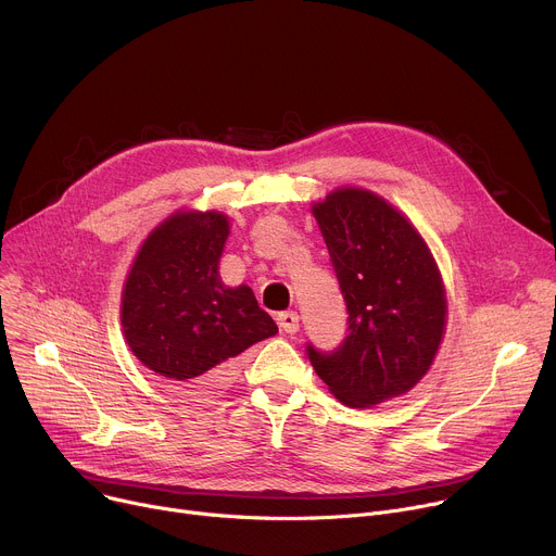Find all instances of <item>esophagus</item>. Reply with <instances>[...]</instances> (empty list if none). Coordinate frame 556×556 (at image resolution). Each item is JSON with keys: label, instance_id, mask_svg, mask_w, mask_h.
Listing matches in <instances>:
<instances>
[{"label": "esophagus", "instance_id": "obj_1", "mask_svg": "<svg viewBox=\"0 0 556 556\" xmlns=\"http://www.w3.org/2000/svg\"><path fill=\"white\" fill-rule=\"evenodd\" d=\"M277 324L286 334H294L299 330V314L296 312H279Z\"/></svg>", "mask_w": 556, "mask_h": 556}]
</instances>
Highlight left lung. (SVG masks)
Listing matches in <instances>:
<instances>
[{
    "label": "left lung",
    "instance_id": "obj_1",
    "mask_svg": "<svg viewBox=\"0 0 556 556\" xmlns=\"http://www.w3.org/2000/svg\"><path fill=\"white\" fill-rule=\"evenodd\" d=\"M348 307L332 352L307 343L319 378L348 407L409 391L431 367L446 319L435 262L403 213L363 189H339L314 206Z\"/></svg>",
    "mask_w": 556,
    "mask_h": 556
}]
</instances>
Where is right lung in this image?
Wrapping results in <instances>:
<instances>
[{
  "mask_svg": "<svg viewBox=\"0 0 556 556\" xmlns=\"http://www.w3.org/2000/svg\"><path fill=\"white\" fill-rule=\"evenodd\" d=\"M228 237L222 213H176L136 255L121 321L129 350L167 387L208 395L244 350L277 334L249 286L226 288L217 264Z\"/></svg>",
  "mask_w": 556,
  "mask_h": 556,
  "instance_id": "right-lung-1",
  "label": "right lung"
}]
</instances>
